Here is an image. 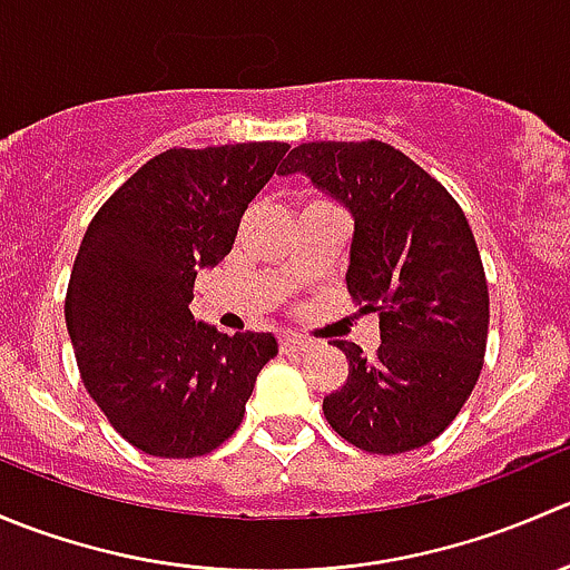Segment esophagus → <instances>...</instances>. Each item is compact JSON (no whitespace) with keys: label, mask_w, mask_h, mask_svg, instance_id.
<instances>
[{"label":"esophagus","mask_w":570,"mask_h":570,"mask_svg":"<svg viewBox=\"0 0 570 570\" xmlns=\"http://www.w3.org/2000/svg\"><path fill=\"white\" fill-rule=\"evenodd\" d=\"M308 344H312L308 338L295 336V333H284V336H278L281 353H297V350H306Z\"/></svg>","instance_id":"1"}]
</instances>
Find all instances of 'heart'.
I'll return each mask as SVG.
<instances>
[{
	"instance_id": "b5f03b06",
	"label": "heart",
	"mask_w": 570,
	"mask_h": 570,
	"mask_svg": "<svg viewBox=\"0 0 570 570\" xmlns=\"http://www.w3.org/2000/svg\"><path fill=\"white\" fill-rule=\"evenodd\" d=\"M322 204H327V200H308L306 209H314V206H322ZM306 209H303V212H306Z\"/></svg>"
}]
</instances>
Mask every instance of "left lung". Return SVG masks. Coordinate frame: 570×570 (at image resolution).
Returning a JSON list of instances; mask_svg holds the SVG:
<instances>
[{
    "mask_svg": "<svg viewBox=\"0 0 570 570\" xmlns=\"http://www.w3.org/2000/svg\"><path fill=\"white\" fill-rule=\"evenodd\" d=\"M306 174L353 212L347 289L381 314L372 358L333 342L347 381L325 396L327 424L372 455L439 439L474 392L488 342V281L461 204L381 140L303 142L278 168Z\"/></svg>",
    "mask_w": 570,
    "mask_h": 570,
    "instance_id": "1",
    "label": "left lung"
}]
</instances>
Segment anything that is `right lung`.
I'll list each match as a JSON object with an SVG mask.
<instances>
[{
    "mask_svg": "<svg viewBox=\"0 0 570 570\" xmlns=\"http://www.w3.org/2000/svg\"><path fill=\"white\" fill-rule=\"evenodd\" d=\"M286 142L170 148L105 200L66 295L79 375L131 446L198 458L243 424L269 333H217L189 312L195 275L232 253L239 217Z\"/></svg>",
    "mask_w": 570,
    "mask_h": 570,
    "instance_id": "1",
    "label": "right lung"
}]
</instances>
